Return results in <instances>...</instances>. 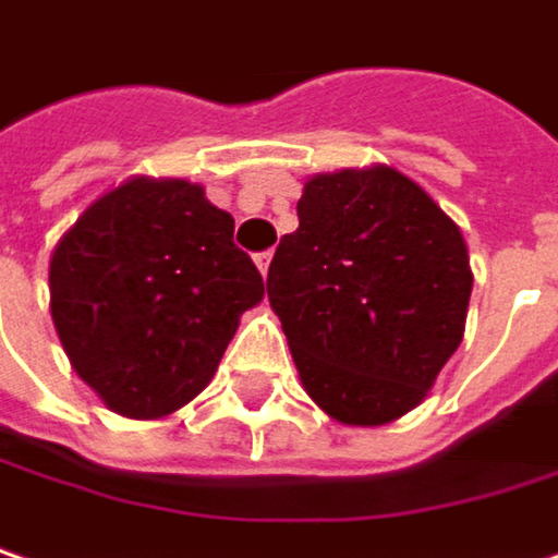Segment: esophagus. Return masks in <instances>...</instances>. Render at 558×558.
I'll list each match as a JSON object with an SVG mask.
<instances>
[{"instance_id": "1", "label": "esophagus", "mask_w": 558, "mask_h": 558, "mask_svg": "<svg viewBox=\"0 0 558 558\" xmlns=\"http://www.w3.org/2000/svg\"><path fill=\"white\" fill-rule=\"evenodd\" d=\"M271 258H275V252H258V255H255V265H258V271H262V278H268V268H271Z\"/></svg>"}]
</instances>
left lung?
<instances>
[{
  "mask_svg": "<svg viewBox=\"0 0 558 558\" xmlns=\"http://www.w3.org/2000/svg\"><path fill=\"white\" fill-rule=\"evenodd\" d=\"M268 300L312 401L347 426L420 408L461 347L474 271L458 223L395 167L318 173Z\"/></svg>",
  "mask_w": 558,
  "mask_h": 558,
  "instance_id": "obj_1",
  "label": "left lung"
}]
</instances>
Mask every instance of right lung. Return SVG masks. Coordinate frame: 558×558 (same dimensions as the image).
<instances>
[{"instance_id":"right-lung-1","label":"right lung","mask_w":558,"mask_h":558,"mask_svg":"<svg viewBox=\"0 0 558 558\" xmlns=\"http://www.w3.org/2000/svg\"><path fill=\"white\" fill-rule=\"evenodd\" d=\"M265 283L233 217L185 180L132 177L62 233L50 315L72 369L129 420L185 408L217 373Z\"/></svg>"}]
</instances>
